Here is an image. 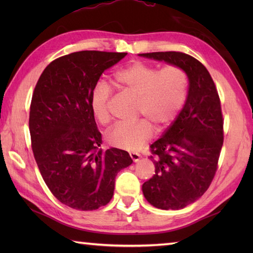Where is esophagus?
I'll return each instance as SVG.
<instances>
[{
  "label": "esophagus",
  "instance_id": "34e87169",
  "mask_svg": "<svg viewBox=\"0 0 253 253\" xmlns=\"http://www.w3.org/2000/svg\"><path fill=\"white\" fill-rule=\"evenodd\" d=\"M129 155H130V158H131L133 162H138V161L140 160V154H138L136 152H130Z\"/></svg>",
  "mask_w": 253,
  "mask_h": 253
}]
</instances>
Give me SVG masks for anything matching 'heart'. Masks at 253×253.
Listing matches in <instances>:
<instances>
[{"instance_id":"b5f03b06","label":"heart","mask_w":253,"mask_h":253,"mask_svg":"<svg viewBox=\"0 0 253 253\" xmlns=\"http://www.w3.org/2000/svg\"><path fill=\"white\" fill-rule=\"evenodd\" d=\"M117 87L137 98L136 117L132 125H116L107 131L106 140L112 147L136 151L148 142L153 128L163 131L173 123L184 106L188 94V76L184 69L169 65L159 69L151 64L135 61L115 74ZM112 89L99 82L90 94V107L96 121H110L109 104Z\"/></svg>"}]
</instances>
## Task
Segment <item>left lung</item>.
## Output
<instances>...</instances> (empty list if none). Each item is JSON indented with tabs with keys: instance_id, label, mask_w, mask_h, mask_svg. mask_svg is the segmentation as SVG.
I'll return each instance as SVG.
<instances>
[{
	"instance_id": "1",
	"label": "left lung",
	"mask_w": 253,
	"mask_h": 253,
	"mask_svg": "<svg viewBox=\"0 0 253 253\" xmlns=\"http://www.w3.org/2000/svg\"><path fill=\"white\" fill-rule=\"evenodd\" d=\"M139 55L178 66L189 80L179 115L150 147L155 174L142 185L153 207L179 210L202 197L215 175L224 139L221 101L211 75L195 57L173 51Z\"/></svg>"
}]
</instances>
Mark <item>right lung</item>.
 I'll return each instance as SVG.
<instances>
[{"mask_svg":"<svg viewBox=\"0 0 253 253\" xmlns=\"http://www.w3.org/2000/svg\"><path fill=\"white\" fill-rule=\"evenodd\" d=\"M127 53L80 51L51 62L32 93L31 147L47 188L65 206L92 211L110 202L115 177L132 163L127 151L99 149L90 94L101 75Z\"/></svg>","mask_w":253,"mask_h":253,"instance_id":"add662e5","label":"right lung"}]
</instances>
